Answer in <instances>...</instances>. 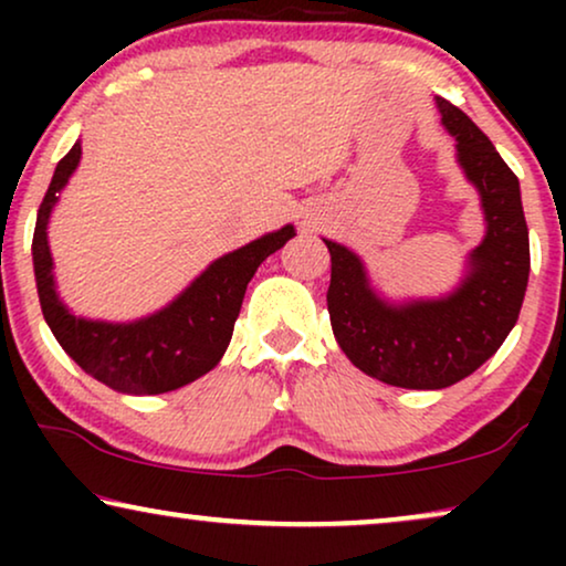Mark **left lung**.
<instances>
[{
    "label": "left lung",
    "instance_id": "obj_1",
    "mask_svg": "<svg viewBox=\"0 0 566 566\" xmlns=\"http://www.w3.org/2000/svg\"><path fill=\"white\" fill-rule=\"evenodd\" d=\"M463 172L479 188L484 242L471 252V273L453 296L389 306L368 289L350 250L327 242L332 332L353 366L401 389H446L490 360L521 314L531 270L521 185L494 144L467 113L438 97Z\"/></svg>",
    "mask_w": 566,
    "mask_h": 566
}]
</instances>
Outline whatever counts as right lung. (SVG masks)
Instances as JSON below:
<instances>
[{"mask_svg":"<svg viewBox=\"0 0 566 566\" xmlns=\"http://www.w3.org/2000/svg\"><path fill=\"white\" fill-rule=\"evenodd\" d=\"M80 154L82 146L74 144L72 151L59 161L43 203L38 208L33 268L45 322L69 358L111 389L123 394H165L180 389L208 374L221 360L242 308L247 283L268 254L289 242L293 227H283L242 250L223 254L180 298L149 319L130 324L76 319L53 291V262L45 227L56 203V192L80 165Z\"/></svg>","mask_w":566,"mask_h":566,"instance_id":"1","label":"right lung"}]
</instances>
